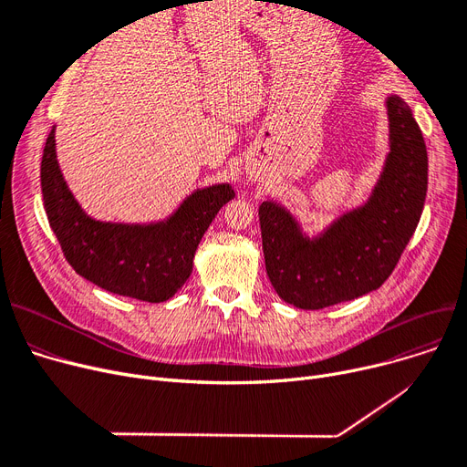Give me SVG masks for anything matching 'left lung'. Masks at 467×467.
<instances>
[{
	"label": "left lung",
	"mask_w": 467,
	"mask_h": 467,
	"mask_svg": "<svg viewBox=\"0 0 467 467\" xmlns=\"http://www.w3.org/2000/svg\"><path fill=\"white\" fill-rule=\"evenodd\" d=\"M386 108L389 153L367 204L312 240L285 208L259 206L268 280L293 306L320 310L379 289L419 225L428 191L424 136L400 96H389Z\"/></svg>",
	"instance_id": "8db88e82"
}]
</instances>
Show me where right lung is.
Segmentation results:
<instances>
[{
  "label": "right lung",
  "mask_w": 467,
  "mask_h": 467,
  "mask_svg": "<svg viewBox=\"0 0 467 467\" xmlns=\"http://www.w3.org/2000/svg\"><path fill=\"white\" fill-rule=\"evenodd\" d=\"M41 191L48 225L66 261L106 291L147 303L168 301L187 282L192 257L212 219L231 199L229 183L194 191L166 221L151 225L90 219L67 189L55 151V129L41 159Z\"/></svg>",
  "instance_id": "add662e5"
}]
</instances>
